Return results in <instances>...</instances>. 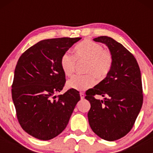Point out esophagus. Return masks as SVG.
Here are the masks:
<instances>
[{
    "instance_id": "1",
    "label": "esophagus",
    "mask_w": 153,
    "mask_h": 153,
    "mask_svg": "<svg viewBox=\"0 0 153 153\" xmlns=\"http://www.w3.org/2000/svg\"><path fill=\"white\" fill-rule=\"evenodd\" d=\"M80 96H81V99H84V97H85V95H84V94L83 93V92H80Z\"/></svg>"
}]
</instances>
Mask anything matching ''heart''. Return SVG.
I'll list each match as a JSON object with an SVG mask.
<instances>
[{"mask_svg": "<svg viewBox=\"0 0 153 153\" xmlns=\"http://www.w3.org/2000/svg\"><path fill=\"white\" fill-rule=\"evenodd\" d=\"M76 59L86 61L85 75H75L67 82L68 88L78 91H84L92 87L96 83L95 77L103 80L109 73L113 64V58L110 52L100 44L92 41H84L76 46L75 56L66 52L61 58V68L67 76L74 72Z\"/></svg>", "mask_w": 153, "mask_h": 153, "instance_id": "obj_1", "label": "heart"}]
</instances>
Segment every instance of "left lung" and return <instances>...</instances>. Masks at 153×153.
Wrapping results in <instances>:
<instances>
[{
  "label": "left lung",
  "mask_w": 153,
  "mask_h": 153,
  "mask_svg": "<svg viewBox=\"0 0 153 153\" xmlns=\"http://www.w3.org/2000/svg\"><path fill=\"white\" fill-rule=\"evenodd\" d=\"M104 44L113 58L109 73L98 84L86 92L90 103L88 120L91 129L102 139L113 141L125 136L133 126L143 104L139 66L124 46L110 37L93 39ZM95 94L104 100L94 98Z\"/></svg>",
  "instance_id": "1"
}]
</instances>
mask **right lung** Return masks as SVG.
Returning a JSON list of instances; mask_svg holds the SVG:
<instances>
[{"instance_id": "1", "label": "right lung", "mask_w": 153, "mask_h": 153, "mask_svg": "<svg viewBox=\"0 0 153 153\" xmlns=\"http://www.w3.org/2000/svg\"><path fill=\"white\" fill-rule=\"evenodd\" d=\"M81 39L43 40L18 59L12 86V101L18 122L34 138L48 141L61 133L81 99L78 91L71 89L55 95L66 82L60 64L61 57Z\"/></svg>"}]
</instances>
